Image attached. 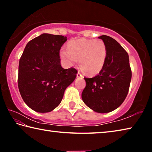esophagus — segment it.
<instances>
[{
	"instance_id": "1",
	"label": "esophagus",
	"mask_w": 152,
	"mask_h": 152,
	"mask_svg": "<svg viewBox=\"0 0 152 152\" xmlns=\"http://www.w3.org/2000/svg\"><path fill=\"white\" fill-rule=\"evenodd\" d=\"M76 76H77V77H78V78H80V77H82V76H82V74H81V73H80V72H78V73H77V75H76Z\"/></svg>"
}]
</instances>
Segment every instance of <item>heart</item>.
Listing matches in <instances>:
<instances>
[{
	"instance_id": "obj_1",
	"label": "heart",
	"mask_w": 152,
	"mask_h": 152,
	"mask_svg": "<svg viewBox=\"0 0 152 152\" xmlns=\"http://www.w3.org/2000/svg\"><path fill=\"white\" fill-rule=\"evenodd\" d=\"M60 56L67 66H72L79 60L82 70L90 75L99 73L104 66L107 48L101 39H79L70 41L67 50L61 49Z\"/></svg>"
}]
</instances>
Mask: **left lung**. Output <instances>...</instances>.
Returning a JSON list of instances; mask_svg holds the SVG:
<instances>
[{"label": "left lung", "instance_id": "8db88e82", "mask_svg": "<svg viewBox=\"0 0 152 152\" xmlns=\"http://www.w3.org/2000/svg\"><path fill=\"white\" fill-rule=\"evenodd\" d=\"M105 43L107 56L104 66L98 75L84 78L86 85L82 99L95 112L106 113L117 109L128 94L132 80L129 55L113 38L99 37Z\"/></svg>", "mask_w": 152, "mask_h": 152}]
</instances>
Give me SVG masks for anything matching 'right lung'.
I'll use <instances>...</instances> for the list:
<instances>
[{
	"label": "right lung",
	"instance_id": "1",
	"mask_svg": "<svg viewBox=\"0 0 152 152\" xmlns=\"http://www.w3.org/2000/svg\"><path fill=\"white\" fill-rule=\"evenodd\" d=\"M67 37L43 33L28 42L19 60L18 86L24 102L39 113L56 109L76 77L74 68L61 66L60 50Z\"/></svg>",
	"mask_w": 152,
	"mask_h": 152
}]
</instances>
